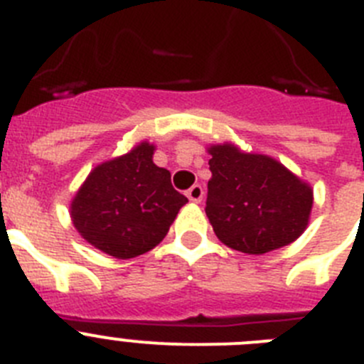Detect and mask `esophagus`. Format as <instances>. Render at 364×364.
Wrapping results in <instances>:
<instances>
[{"instance_id":"obj_1","label":"esophagus","mask_w":364,"mask_h":364,"mask_svg":"<svg viewBox=\"0 0 364 364\" xmlns=\"http://www.w3.org/2000/svg\"><path fill=\"white\" fill-rule=\"evenodd\" d=\"M186 195H188L189 200L195 202V204H198V202L204 198V188H202V186H198V184H195L193 188H189L188 191H186Z\"/></svg>"}]
</instances>
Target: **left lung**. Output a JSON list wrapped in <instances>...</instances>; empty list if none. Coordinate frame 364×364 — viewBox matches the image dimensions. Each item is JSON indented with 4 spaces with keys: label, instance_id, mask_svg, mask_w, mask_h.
Masks as SVG:
<instances>
[{
    "label": "left lung",
    "instance_id": "8db88e82",
    "mask_svg": "<svg viewBox=\"0 0 364 364\" xmlns=\"http://www.w3.org/2000/svg\"><path fill=\"white\" fill-rule=\"evenodd\" d=\"M211 178L205 215L215 235L231 250L262 255L304 233L314 205L310 182L277 159L237 144H210Z\"/></svg>",
    "mask_w": 364,
    "mask_h": 364
}]
</instances>
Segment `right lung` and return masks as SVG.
<instances>
[{"label":"right lung","mask_w":364,"mask_h":364,"mask_svg":"<svg viewBox=\"0 0 364 364\" xmlns=\"http://www.w3.org/2000/svg\"><path fill=\"white\" fill-rule=\"evenodd\" d=\"M147 140L92 167L69 205L85 242L114 259H134L159 246L188 202L171 186V173L153 162Z\"/></svg>","instance_id":"right-lung-1"}]
</instances>
